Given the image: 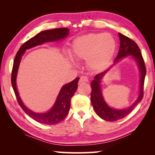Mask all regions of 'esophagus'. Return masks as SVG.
<instances>
[{
  "label": "esophagus",
  "mask_w": 155,
  "mask_h": 155,
  "mask_svg": "<svg viewBox=\"0 0 155 155\" xmlns=\"http://www.w3.org/2000/svg\"><path fill=\"white\" fill-rule=\"evenodd\" d=\"M79 82H80V83H83V82H88V78H87L86 76H82V77H80Z\"/></svg>",
  "instance_id": "esophagus-1"
}]
</instances>
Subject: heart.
<instances>
[{"mask_svg": "<svg viewBox=\"0 0 155 155\" xmlns=\"http://www.w3.org/2000/svg\"><path fill=\"white\" fill-rule=\"evenodd\" d=\"M116 50V41L110 34L91 33L73 41L72 54L77 59L87 61L90 68L102 69L109 63Z\"/></svg>", "mask_w": 155, "mask_h": 155, "instance_id": "heart-1", "label": "heart"}]
</instances>
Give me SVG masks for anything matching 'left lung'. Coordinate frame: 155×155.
<instances>
[{"instance_id":"left-lung-1","label":"left lung","mask_w":155,"mask_h":155,"mask_svg":"<svg viewBox=\"0 0 155 155\" xmlns=\"http://www.w3.org/2000/svg\"><path fill=\"white\" fill-rule=\"evenodd\" d=\"M118 37L120 39L119 51H118L117 57L114 61V64L105 71L95 75L94 80L91 83V88H92L91 103L97 115L101 118L107 121H116V120L122 119L126 117L133 111L135 106L140 102L143 97V86L146 75V68L140 50L137 44L130 38L126 37L120 33H118ZM130 55L137 63L141 75L139 97L135 102L130 107L122 110L114 109L109 107L103 98L101 87V80L113 65L123 58Z\"/></svg>"}]
</instances>
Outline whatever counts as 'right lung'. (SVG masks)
Wrapping results in <instances>:
<instances>
[{
	"mask_svg": "<svg viewBox=\"0 0 155 155\" xmlns=\"http://www.w3.org/2000/svg\"><path fill=\"white\" fill-rule=\"evenodd\" d=\"M69 32L70 29L68 28H56L42 31L23 44L15 58L12 71L11 83L18 104L27 115L30 116L36 121L41 123V124L54 125L62 121L66 117L68 114L70 107H71V99L78 89L79 78H76L73 81L64 84L61 87L54 104L48 111L45 113H37L28 109L25 105L20 98L18 87H17L16 79L21 59L26 50L35 47L37 46L41 45L46 42L61 41L65 39L68 36Z\"/></svg>",
	"mask_w": 155,
	"mask_h": 155,
	"instance_id": "obj_1",
	"label": "right lung"
}]
</instances>
